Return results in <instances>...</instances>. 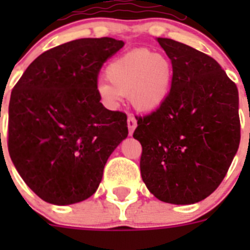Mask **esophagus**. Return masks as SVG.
Listing matches in <instances>:
<instances>
[{
	"mask_svg": "<svg viewBox=\"0 0 250 250\" xmlns=\"http://www.w3.org/2000/svg\"><path fill=\"white\" fill-rule=\"evenodd\" d=\"M136 125H138V123H136L135 116L130 114L129 116H127V127H129V135H132V132H134V130H135Z\"/></svg>",
	"mask_w": 250,
	"mask_h": 250,
	"instance_id": "1",
	"label": "esophagus"
}]
</instances>
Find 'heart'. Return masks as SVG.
<instances>
[{
	"label": "heart",
	"mask_w": 250,
	"mask_h": 250,
	"mask_svg": "<svg viewBox=\"0 0 250 250\" xmlns=\"http://www.w3.org/2000/svg\"><path fill=\"white\" fill-rule=\"evenodd\" d=\"M106 79L99 81L96 92L109 106L129 96L139 111H154L164 103L173 79V67L163 55L136 48L116 57L106 67Z\"/></svg>",
	"instance_id": "1"
}]
</instances>
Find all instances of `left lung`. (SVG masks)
I'll list each match as a JSON object with an SVG mask.
<instances>
[{
  "mask_svg": "<svg viewBox=\"0 0 250 250\" xmlns=\"http://www.w3.org/2000/svg\"><path fill=\"white\" fill-rule=\"evenodd\" d=\"M158 42L173 79L164 103L136 116L141 178L161 202L194 204L219 187L238 151V89L213 57L171 39Z\"/></svg>",
  "mask_w": 250,
  "mask_h": 250,
  "instance_id": "1",
  "label": "left lung"
}]
</instances>
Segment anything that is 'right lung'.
I'll use <instances>...</instances> for the list:
<instances>
[{"mask_svg":"<svg viewBox=\"0 0 250 250\" xmlns=\"http://www.w3.org/2000/svg\"><path fill=\"white\" fill-rule=\"evenodd\" d=\"M123 46L111 37L56 46L31 62L11 92L8 152L45 202L68 205L90 198L129 134L126 114L106 109L96 92L104 62Z\"/></svg>","mask_w":250,"mask_h":250,"instance_id":"add662e5","label":"right lung"}]
</instances>
